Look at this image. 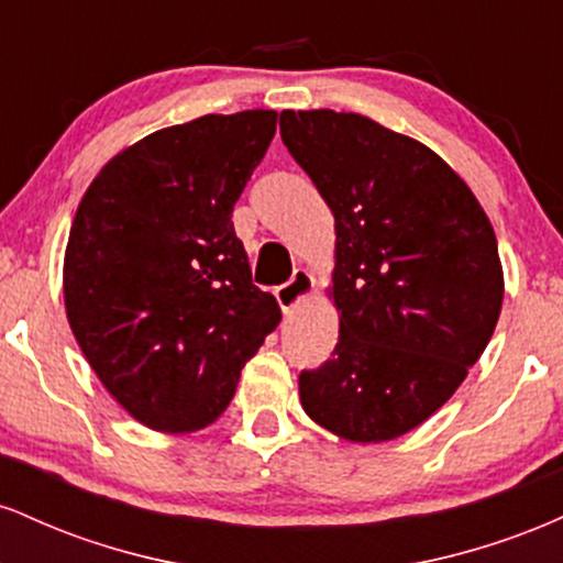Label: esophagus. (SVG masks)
Returning a JSON list of instances; mask_svg holds the SVG:
<instances>
[{"label":"esophagus","instance_id":"esophagus-1","mask_svg":"<svg viewBox=\"0 0 563 563\" xmlns=\"http://www.w3.org/2000/svg\"><path fill=\"white\" fill-rule=\"evenodd\" d=\"M312 294H314V277L303 267L294 269V277H290L286 286L275 290L277 303H280L283 312H294V309L299 307L301 301H307Z\"/></svg>","mask_w":563,"mask_h":563}]
</instances>
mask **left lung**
Instances as JSON below:
<instances>
[{"mask_svg":"<svg viewBox=\"0 0 563 563\" xmlns=\"http://www.w3.org/2000/svg\"><path fill=\"white\" fill-rule=\"evenodd\" d=\"M280 137L335 219L339 344L299 376L301 407L349 442H389L434 416L493 339L495 230L448 161L367 115L283 111Z\"/></svg>","mask_w":563,"mask_h":563,"instance_id":"left-lung-1","label":"left lung"}]
</instances>
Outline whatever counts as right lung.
<instances>
[{
  "mask_svg": "<svg viewBox=\"0 0 563 563\" xmlns=\"http://www.w3.org/2000/svg\"><path fill=\"white\" fill-rule=\"evenodd\" d=\"M275 126V111H241L158 129L108 161L76 209L63 262L70 331L147 429L214 423L280 322L232 228Z\"/></svg>",
  "mask_w": 563,
  "mask_h": 563,
  "instance_id": "add662e5",
  "label": "right lung"
}]
</instances>
